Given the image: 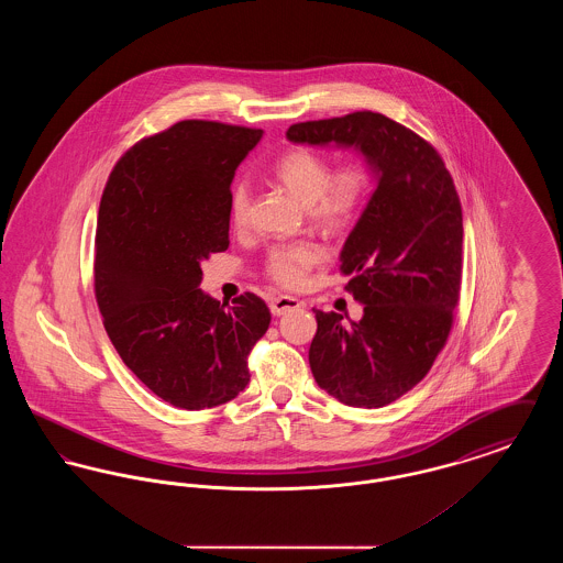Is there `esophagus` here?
Returning <instances> with one entry per match:
<instances>
[{"label": "esophagus", "mask_w": 563, "mask_h": 563, "mask_svg": "<svg viewBox=\"0 0 563 563\" xmlns=\"http://www.w3.org/2000/svg\"><path fill=\"white\" fill-rule=\"evenodd\" d=\"M299 308H301V301L295 299L291 295H280V297H274L269 301V310H272L274 317H283V314L294 312V310H299Z\"/></svg>", "instance_id": "obj_1"}]
</instances>
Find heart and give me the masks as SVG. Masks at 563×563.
<instances>
[{"mask_svg":"<svg viewBox=\"0 0 563 563\" xmlns=\"http://www.w3.org/2000/svg\"><path fill=\"white\" fill-rule=\"evenodd\" d=\"M274 177L291 191L297 202L308 207L310 219L324 230H344L361 211L369 175L365 166L352 162L331 173V164L321 154L306 147L285 152L274 164ZM230 219L242 225L251 209V189L236 181L230 189ZM322 262L321 246L312 242H291L269 249L266 276L280 287L295 289L303 285L310 269Z\"/></svg>","mask_w":563,"mask_h":563,"instance_id":"heart-1","label":"heart"}]
</instances>
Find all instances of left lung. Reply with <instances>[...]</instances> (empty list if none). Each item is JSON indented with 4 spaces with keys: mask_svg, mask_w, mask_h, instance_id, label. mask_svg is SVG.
Returning a JSON list of instances; mask_svg holds the SVG:
<instances>
[{
    "mask_svg": "<svg viewBox=\"0 0 563 563\" xmlns=\"http://www.w3.org/2000/svg\"><path fill=\"white\" fill-rule=\"evenodd\" d=\"M287 139L354 147L374 170L377 186L340 255L363 319L349 324L317 310L308 358L338 401L384 407L429 374L454 324L462 278L454 179L429 141L374 111L299 122Z\"/></svg>",
    "mask_w": 563,
    "mask_h": 563,
    "instance_id": "8db88e82",
    "label": "left lung"
}]
</instances>
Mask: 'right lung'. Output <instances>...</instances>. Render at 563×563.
<instances>
[{
  "instance_id": "obj_1",
  "label": "right lung",
  "mask_w": 563,
  "mask_h": 563,
  "mask_svg": "<svg viewBox=\"0 0 563 563\" xmlns=\"http://www.w3.org/2000/svg\"><path fill=\"white\" fill-rule=\"evenodd\" d=\"M264 131L184 120L133 145L109 175L95 295L113 349L162 401L205 409L249 384L268 331L262 297L202 294L200 264L230 244V186Z\"/></svg>"
}]
</instances>
